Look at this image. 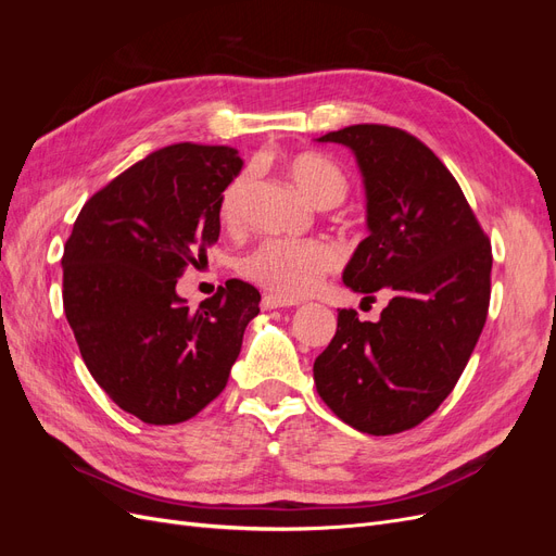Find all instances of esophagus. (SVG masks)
Instances as JSON below:
<instances>
[{"mask_svg": "<svg viewBox=\"0 0 556 556\" xmlns=\"http://www.w3.org/2000/svg\"><path fill=\"white\" fill-rule=\"evenodd\" d=\"M262 306L266 311H271V308H292V306H299V301L296 299H288V296H278V294H264Z\"/></svg>", "mask_w": 556, "mask_h": 556, "instance_id": "34e87169", "label": "esophagus"}]
</instances>
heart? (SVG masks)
<instances>
[{
	"instance_id": "b5f03b06",
	"label": "heart",
	"mask_w": 556,
	"mask_h": 556,
	"mask_svg": "<svg viewBox=\"0 0 556 556\" xmlns=\"http://www.w3.org/2000/svg\"><path fill=\"white\" fill-rule=\"evenodd\" d=\"M285 169H288L292 182L313 206L333 208L343 204L348 194V176L331 157L304 150V153L285 160ZM250 185V172H241L227 182V188L220 194V204H217V215H220L223 225H239L241 206ZM336 264H339V255L325 241L264 239L241 260L239 268L248 280L257 282L260 288L292 299L311 294L325 280V276L333 271Z\"/></svg>"
}]
</instances>
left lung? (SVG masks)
Returning a JSON list of instances; mask_svg holds the SVG:
<instances>
[{"instance_id": "1", "label": "left lung", "mask_w": 556, "mask_h": 556, "mask_svg": "<svg viewBox=\"0 0 556 556\" xmlns=\"http://www.w3.org/2000/svg\"><path fill=\"white\" fill-rule=\"evenodd\" d=\"M317 141L343 143L366 188L368 237L343 282L364 299L384 290L378 323L339 311L313 364L317 394L345 425L371 435L417 427L454 390L492 294V243L447 166L413 134L350 125Z\"/></svg>"}]
</instances>
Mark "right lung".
<instances>
[{
  "label": "right lung",
  "instance_id": "obj_1",
  "mask_svg": "<svg viewBox=\"0 0 556 556\" xmlns=\"http://www.w3.org/2000/svg\"><path fill=\"white\" fill-rule=\"evenodd\" d=\"M229 146L172 143L80 208L64 243L62 299L97 384L146 425H178L225 390L260 292L243 280L192 311L176 294L220 237L217 204L241 172Z\"/></svg>",
  "mask_w": 556,
  "mask_h": 556
}]
</instances>
